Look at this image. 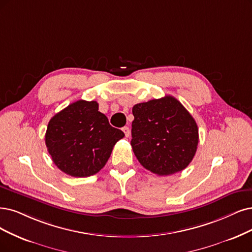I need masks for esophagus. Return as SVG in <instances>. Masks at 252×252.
Here are the masks:
<instances>
[{
	"mask_svg": "<svg viewBox=\"0 0 252 252\" xmlns=\"http://www.w3.org/2000/svg\"><path fill=\"white\" fill-rule=\"evenodd\" d=\"M123 131H124L126 137H128L129 135H131V131H129V127L128 126H124L123 127Z\"/></svg>",
	"mask_w": 252,
	"mask_h": 252,
	"instance_id": "esophagus-1",
	"label": "esophagus"
}]
</instances>
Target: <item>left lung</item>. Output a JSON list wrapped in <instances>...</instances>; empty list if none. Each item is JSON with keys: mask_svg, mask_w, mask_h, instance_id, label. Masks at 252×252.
<instances>
[{"mask_svg": "<svg viewBox=\"0 0 252 252\" xmlns=\"http://www.w3.org/2000/svg\"><path fill=\"white\" fill-rule=\"evenodd\" d=\"M133 152L145 169L158 175L184 170L195 156L198 127L175 97L140 102L133 107Z\"/></svg>", "mask_w": 252, "mask_h": 252, "instance_id": "obj_1", "label": "left lung"}]
</instances>
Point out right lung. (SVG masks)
Returning <instances> with one entry per match:
<instances>
[{
	"label": "right lung",
	"instance_id": "add662e5",
	"mask_svg": "<svg viewBox=\"0 0 252 252\" xmlns=\"http://www.w3.org/2000/svg\"><path fill=\"white\" fill-rule=\"evenodd\" d=\"M125 137L111 126L94 100H77L54 115L45 133V145L54 164L68 175L86 178L97 173L114 145Z\"/></svg>",
	"mask_w": 252,
	"mask_h": 252
}]
</instances>
